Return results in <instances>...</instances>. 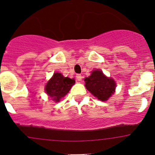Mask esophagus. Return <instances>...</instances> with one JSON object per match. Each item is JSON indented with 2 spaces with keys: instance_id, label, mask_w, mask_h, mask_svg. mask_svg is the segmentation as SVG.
Returning a JSON list of instances; mask_svg holds the SVG:
<instances>
[{
  "instance_id": "esophagus-1",
  "label": "esophagus",
  "mask_w": 155,
  "mask_h": 155,
  "mask_svg": "<svg viewBox=\"0 0 155 155\" xmlns=\"http://www.w3.org/2000/svg\"><path fill=\"white\" fill-rule=\"evenodd\" d=\"M76 79H77L78 81H81V80H82V76H81L80 74H77V75H76Z\"/></svg>"
}]
</instances>
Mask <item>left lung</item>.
Here are the masks:
<instances>
[{"label": "left lung", "instance_id": "8db88e82", "mask_svg": "<svg viewBox=\"0 0 155 155\" xmlns=\"http://www.w3.org/2000/svg\"><path fill=\"white\" fill-rule=\"evenodd\" d=\"M84 81L87 90L102 101H107L108 98L115 92L116 86L115 81L107 78L101 70H94L91 76L85 78Z\"/></svg>", "mask_w": 155, "mask_h": 155}]
</instances>
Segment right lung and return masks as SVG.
<instances>
[{"label": "right lung", "instance_id": "right-lung-1", "mask_svg": "<svg viewBox=\"0 0 155 155\" xmlns=\"http://www.w3.org/2000/svg\"><path fill=\"white\" fill-rule=\"evenodd\" d=\"M74 84L75 80L73 79L64 77L61 73H55L48 82L46 86V91L48 96L57 102L68 93Z\"/></svg>", "mask_w": 155, "mask_h": 155}]
</instances>
